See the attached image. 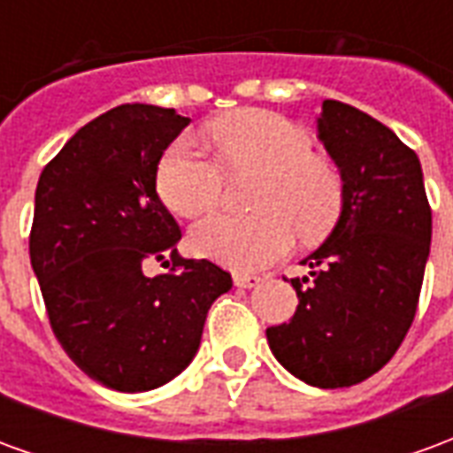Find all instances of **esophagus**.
Instances as JSON below:
<instances>
[{
	"label": "esophagus",
	"instance_id": "1",
	"mask_svg": "<svg viewBox=\"0 0 453 453\" xmlns=\"http://www.w3.org/2000/svg\"><path fill=\"white\" fill-rule=\"evenodd\" d=\"M233 281H235L237 288H255V286L259 284L262 279L255 274H235L233 276Z\"/></svg>",
	"mask_w": 453,
	"mask_h": 453
}]
</instances>
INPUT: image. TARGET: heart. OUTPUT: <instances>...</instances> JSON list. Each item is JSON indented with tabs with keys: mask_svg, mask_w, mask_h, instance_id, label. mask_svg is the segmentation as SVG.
<instances>
[{
	"mask_svg": "<svg viewBox=\"0 0 453 453\" xmlns=\"http://www.w3.org/2000/svg\"><path fill=\"white\" fill-rule=\"evenodd\" d=\"M218 162L179 138L159 159L157 191L177 216L196 218L216 206L227 174L259 172L252 216L216 213L191 230L198 255L233 269H262L296 240L323 237L342 211L337 169L313 155L311 135L284 116L237 111L206 128Z\"/></svg>",
	"mask_w": 453,
	"mask_h": 453,
	"instance_id": "obj_1",
	"label": "heart"
}]
</instances>
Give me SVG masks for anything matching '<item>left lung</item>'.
<instances>
[{"label":"left lung","instance_id":"1","mask_svg":"<svg viewBox=\"0 0 453 453\" xmlns=\"http://www.w3.org/2000/svg\"><path fill=\"white\" fill-rule=\"evenodd\" d=\"M318 140L340 169L342 211L333 233L291 279V323L266 330L269 349L296 379L347 388L383 369L405 340L432 242L418 155L380 120L323 102Z\"/></svg>","mask_w":453,"mask_h":453}]
</instances>
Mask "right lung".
<instances>
[{"instance_id": "1", "label": "right lung", "mask_w": 453, "mask_h": 453, "mask_svg": "<svg viewBox=\"0 0 453 453\" xmlns=\"http://www.w3.org/2000/svg\"><path fill=\"white\" fill-rule=\"evenodd\" d=\"M188 120L123 104L65 142L35 187L31 266L55 337L102 386L142 393L196 357L211 303L233 279L179 257L181 230L157 194V165ZM157 258L167 275L148 277Z\"/></svg>"}]
</instances>
